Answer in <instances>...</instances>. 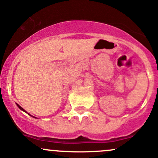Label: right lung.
I'll return each mask as SVG.
<instances>
[{
    "instance_id": "1",
    "label": "right lung",
    "mask_w": 158,
    "mask_h": 158,
    "mask_svg": "<svg viewBox=\"0 0 158 158\" xmlns=\"http://www.w3.org/2000/svg\"><path fill=\"white\" fill-rule=\"evenodd\" d=\"M17 106H18V108H19V109H20V110H22V111H25V112H27V111H25V110H24V109H23V108H22V107H21V106H19V105H18V104H17ZM27 114H29V115H30V114H29V113H27ZM30 116H31V115H30ZM34 118H36V117H34Z\"/></svg>"
}]
</instances>
